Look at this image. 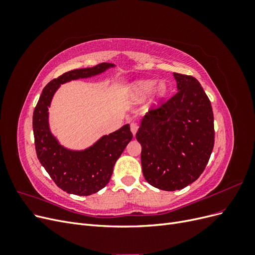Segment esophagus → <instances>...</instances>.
<instances>
[{
    "label": "esophagus",
    "instance_id": "1",
    "mask_svg": "<svg viewBox=\"0 0 255 255\" xmlns=\"http://www.w3.org/2000/svg\"><path fill=\"white\" fill-rule=\"evenodd\" d=\"M138 125L137 123H135V122H133V123H130V130H132V133H133V135H135L136 134V132L138 130Z\"/></svg>",
    "mask_w": 255,
    "mask_h": 255
}]
</instances>
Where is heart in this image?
I'll use <instances>...</instances> for the list:
<instances>
[{"instance_id": "1", "label": "heart", "mask_w": 255, "mask_h": 255, "mask_svg": "<svg viewBox=\"0 0 255 255\" xmlns=\"http://www.w3.org/2000/svg\"><path fill=\"white\" fill-rule=\"evenodd\" d=\"M154 88H155V82L154 81H141V82H138L135 85L133 88V91H134V95L137 98L142 99L148 95H150ZM166 90H167V88H166V85L164 83H160L156 87V92L158 96H164Z\"/></svg>"}]
</instances>
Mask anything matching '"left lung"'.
<instances>
[{
	"label": "left lung",
	"instance_id": "8db88e82",
	"mask_svg": "<svg viewBox=\"0 0 255 255\" xmlns=\"http://www.w3.org/2000/svg\"><path fill=\"white\" fill-rule=\"evenodd\" d=\"M176 94L144 116L136 133L145 181L161 190L188 186L201 175L215 142L211 101L191 75L173 73Z\"/></svg>",
	"mask_w": 255,
	"mask_h": 255
}]
</instances>
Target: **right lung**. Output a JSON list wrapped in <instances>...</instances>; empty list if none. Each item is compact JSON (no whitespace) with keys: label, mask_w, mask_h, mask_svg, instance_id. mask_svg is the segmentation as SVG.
Returning <instances> with one entry per match:
<instances>
[{"label":"right lung","mask_w":255,"mask_h":255,"mask_svg":"<svg viewBox=\"0 0 255 255\" xmlns=\"http://www.w3.org/2000/svg\"><path fill=\"white\" fill-rule=\"evenodd\" d=\"M114 67L102 63L92 68L75 69L52 80L42 90L33 115V130L37 157L51 179L68 194L89 196L105 187L113 169L133 134L126 125L116 132L105 135L84 151H71L61 146L49 128V106L61 84L72 80L90 78Z\"/></svg>","instance_id":"right-lung-1"}]
</instances>
